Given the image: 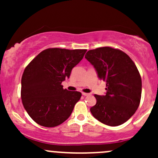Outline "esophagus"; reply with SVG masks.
Wrapping results in <instances>:
<instances>
[{"instance_id":"1","label":"esophagus","mask_w":158,"mask_h":158,"mask_svg":"<svg viewBox=\"0 0 158 158\" xmlns=\"http://www.w3.org/2000/svg\"><path fill=\"white\" fill-rule=\"evenodd\" d=\"M82 95L85 96V97H86V96H89L90 94H87V93H82Z\"/></svg>"}]
</instances>
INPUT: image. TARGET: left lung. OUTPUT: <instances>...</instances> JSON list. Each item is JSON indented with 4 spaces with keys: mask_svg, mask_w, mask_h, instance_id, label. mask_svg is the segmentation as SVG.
Returning a JSON list of instances; mask_svg holds the SVG:
<instances>
[{
    "mask_svg": "<svg viewBox=\"0 0 158 158\" xmlns=\"http://www.w3.org/2000/svg\"><path fill=\"white\" fill-rule=\"evenodd\" d=\"M85 57L106 82V95H94L97 103L90 109L92 115L107 126L123 124L140 102L142 80L135 64L124 52L109 47L90 50Z\"/></svg>",
    "mask_w": 158,
    "mask_h": 158,
    "instance_id": "left-lung-1",
    "label": "left lung"
}]
</instances>
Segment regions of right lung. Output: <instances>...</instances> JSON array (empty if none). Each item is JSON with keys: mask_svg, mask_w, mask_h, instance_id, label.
Masks as SVG:
<instances>
[{"mask_svg": "<svg viewBox=\"0 0 158 158\" xmlns=\"http://www.w3.org/2000/svg\"><path fill=\"white\" fill-rule=\"evenodd\" d=\"M87 50L48 48L34 58L21 78V100L36 123L56 127L70 117L81 94L64 89L61 82L84 57Z\"/></svg>", "mask_w": 158, "mask_h": 158, "instance_id": "right-lung-1", "label": "right lung"}]
</instances>
